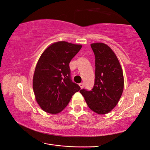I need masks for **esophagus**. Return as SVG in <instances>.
<instances>
[{
    "label": "esophagus",
    "mask_w": 150,
    "mask_h": 150,
    "mask_svg": "<svg viewBox=\"0 0 150 150\" xmlns=\"http://www.w3.org/2000/svg\"><path fill=\"white\" fill-rule=\"evenodd\" d=\"M79 86L81 87V89H82L83 88V83H79Z\"/></svg>",
    "instance_id": "obj_1"
}]
</instances>
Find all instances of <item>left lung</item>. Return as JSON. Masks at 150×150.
I'll return each mask as SVG.
<instances>
[{"label":"left lung","mask_w":150,"mask_h":150,"mask_svg":"<svg viewBox=\"0 0 150 150\" xmlns=\"http://www.w3.org/2000/svg\"><path fill=\"white\" fill-rule=\"evenodd\" d=\"M91 47L95 56V84L91 91L82 89L80 93L90 109L105 114L114 109L122 95L123 71L116 55L109 46L96 43Z\"/></svg>","instance_id":"1"}]
</instances>
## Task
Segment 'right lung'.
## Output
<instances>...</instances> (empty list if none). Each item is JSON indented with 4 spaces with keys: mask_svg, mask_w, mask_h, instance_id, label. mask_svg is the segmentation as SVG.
<instances>
[{
    "mask_svg": "<svg viewBox=\"0 0 150 150\" xmlns=\"http://www.w3.org/2000/svg\"><path fill=\"white\" fill-rule=\"evenodd\" d=\"M81 48V45L59 41L41 54L34 71L33 86L37 102L45 112H60L81 89L72 81L69 64Z\"/></svg>",
    "mask_w": 150,
    "mask_h": 150,
    "instance_id": "right-lung-1",
    "label": "right lung"
}]
</instances>
